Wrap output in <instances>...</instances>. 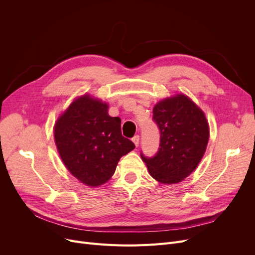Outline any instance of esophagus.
Here are the masks:
<instances>
[{
    "label": "esophagus",
    "mask_w": 255,
    "mask_h": 255,
    "mask_svg": "<svg viewBox=\"0 0 255 255\" xmlns=\"http://www.w3.org/2000/svg\"><path fill=\"white\" fill-rule=\"evenodd\" d=\"M132 141L134 142V144H135L136 146H138V144H139V135H135L134 137L132 138Z\"/></svg>",
    "instance_id": "1"
}]
</instances>
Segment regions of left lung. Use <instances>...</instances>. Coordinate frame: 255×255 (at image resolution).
Wrapping results in <instances>:
<instances>
[{
	"instance_id": "1",
	"label": "left lung",
	"mask_w": 255,
	"mask_h": 255,
	"mask_svg": "<svg viewBox=\"0 0 255 255\" xmlns=\"http://www.w3.org/2000/svg\"><path fill=\"white\" fill-rule=\"evenodd\" d=\"M153 120L160 130V148L154 157L140 154L150 175L162 184H177L188 177L202 160L209 141L204 112L179 94L159 101Z\"/></svg>"
}]
</instances>
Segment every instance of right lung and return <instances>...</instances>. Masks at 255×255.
<instances>
[{
  "label": "right lung",
  "mask_w": 255,
  "mask_h": 255,
  "mask_svg": "<svg viewBox=\"0 0 255 255\" xmlns=\"http://www.w3.org/2000/svg\"><path fill=\"white\" fill-rule=\"evenodd\" d=\"M55 140L65 166L78 181L97 187L115 173L121 157L135 148L121 132V119L109 105L84 95L57 120Z\"/></svg>",
  "instance_id": "right-lung-1"
}]
</instances>
